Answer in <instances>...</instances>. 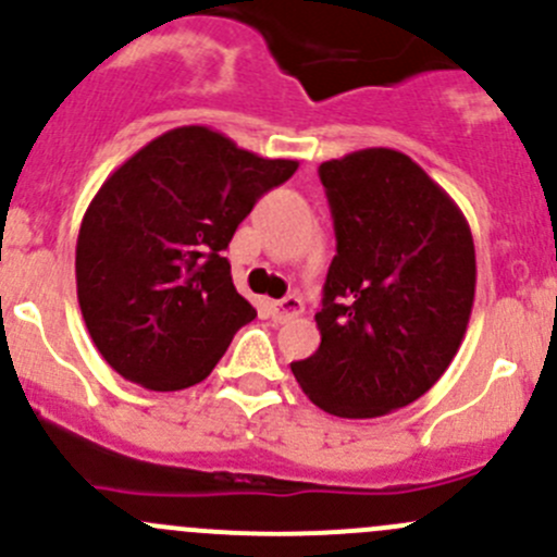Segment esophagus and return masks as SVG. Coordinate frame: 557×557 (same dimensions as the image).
I'll use <instances>...</instances> for the list:
<instances>
[{
  "instance_id": "1",
  "label": "esophagus",
  "mask_w": 557,
  "mask_h": 557,
  "mask_svg": "<svg viewBox=\"0 0 557 557\" xmlns=\"http://www.w3.org/2000/svg\"><path fill=\"white\" fill-rule=\"evenodd\" d=\"M301 310H305V305H301L299 296H285V299L274 301V305H272L274 320H280V323L296 318V314H301Z\"/></svg>"
}]
</instances>
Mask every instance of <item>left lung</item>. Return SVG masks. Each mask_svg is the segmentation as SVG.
Returning a JSON list of instances; mask_svg holds the SVG:
<instances>
[{
	"instance_id": "obj_1",
	"label": "left lung",
	"mask_w": 557,
	"mask_h": 557,
	"mask_svg": "<svg viewBox=\"0 0 557 557\" xmlns=\"http://www.w3.org/2000/svg\"><path fill=\"white\" fill-rule=\"evenodd\" d=\"M318 172L336 256L314 314L320 347L290 372L323 412L380 418L453 363L474 307V239L447 190L398 150H356Z\"/></svg>"
}]
</instances>
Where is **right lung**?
Here are the masks:
<instances>
[{"label":"right lung","mask_w":557,"mask_h":557,"mask_svg":"<svg viewBox=\"0 0 557 557\" xmlns=\"http://www.w3.org/2000/svg\"><path fill=\"white\" fill-rule=\"evenodd\" d=\"M299 161L261 159L210 126H180L123 161L88 205L77 301L121 377L183 391L207 377L256 318L223 258L239 223Z\"/></svg>","instance_id":"add662e5"}]
</instances>
